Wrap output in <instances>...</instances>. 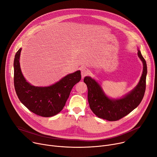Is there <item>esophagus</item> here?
Wrapping results in <instances>:
<instances>
[{
  "label": "esophagus",
  "instance_id": "1",
  "mask_svg": "<svg viewBox=\"0 0 157 157\" xmlns=\"http://www.w3.org/2000/svg\"><path fill=\"white\" fill-rule=\"evenodd\" d=\"M89 70L86 68H81V75H82V78H83L86 76H87L89 74Z\"/></svg>",
  "mask_w": 157,
  "mask_h": 157
}]
</instances>
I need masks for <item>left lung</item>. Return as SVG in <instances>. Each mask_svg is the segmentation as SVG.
I'll return each instance as SVG.
<instances>
[{"instance_id": "left-lung-1", "label": "left lung", "mask_w": 157, "mask_h": 157, "mask_svg": "<svg viewBox=\"0 0 157 157\" xmlns=\"http://www.w3.org/2000/svg\"><path fill=\"white\" fill-rule=\"evenodd\" d=\"M138 56L143 65L141 77L138 85L121 98H108L97 81L90 77L84 78L83 82L88 88V101L90 108L98 117L109 121H117L133 111L141 102L146 89L147 66L139 49H138Z\"/></svg>"}]
</instances>
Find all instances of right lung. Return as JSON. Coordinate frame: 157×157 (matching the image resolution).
Instances as JSON below:
<instances>
[{
  "mask_svg": "<svg viewBox=\"0 0 157 157\" xmlns=\"http://www.w3.org/2000/svg\"><path fill=\"white\" fill-rule=\"evenodd\" d=\"M22 48L17 52L14 61V83L17 97L22 104L33 113L43 117L53 116L61 111L73 87L81 80L80 71L70 74L53 85L36 87L24 77L19 58Z\"/></svg>",
  "mask_w": 157,
  "mask_h": 157,
  "instance_id": "right-lung-1",
  "label": "right lung"
}]
</instances>
